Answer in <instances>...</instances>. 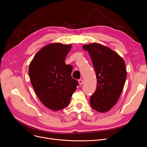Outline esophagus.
<instances>
[{
    "label": "esophagus",
    "mask_w": 147,
    "mask_h": 147,
    "mask_svg": "<svg viewBox=\"0 0 147 147\" xmlns=\"http://www.w3.org/2000/svg\"><path fill=\"white\" fill-rule=\"evenodd\" d=\"M78 83H79L80 85H81V84H82V83H83V80H82V79L78 80Z\"/></svg>",
    "instance_id": "1"
}]
</instances>
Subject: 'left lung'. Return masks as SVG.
<instances>
[{
    "label": "left lung",
    "mask_w": 147,
    "mask_h": 147,
    "mask_svg": "<svg viewBox=\"0 0 147 147\" xmlns=\"http://www.w3.org/2000/svg\"><path fill=\"white\" fill-rule=\"evenodd\" d=\"M88 51L96 71L97 86L90 97L91 107L108 112L118 102L125 83L127 72L124 61L107 47L93 43L83 46Z\"/></svg>",
    "instance_id": "obj_1"
}]
</instances>
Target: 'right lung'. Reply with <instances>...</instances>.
<instances>
[{
	"label": "right lung",
	"mask_w": 147,
	"mask_h": 147,
	"mask_svg": "<svg viewBox=\"0 0 147 147\" xmlns=\"http://www.w3.org/2000/svg\"><path fill=\"white\" fill-rule=\"evenodd\" d=\"M72 46L48 44L36 53L29 65V75L35 93L42 103L53 111L67 106L78 85L71 76L72 67L65 63Z\"/></svg>",
	"instance_id": "1"
}]
</instances>
